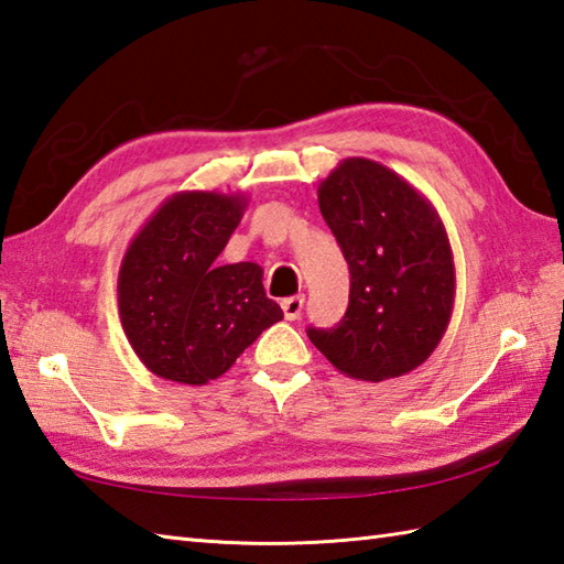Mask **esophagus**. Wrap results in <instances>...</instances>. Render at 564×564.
Masks as SVG:
<instances>
[{
  "label": "esophagus",
  "instance_id": "34e87169",
  "mask_svg": "<svg viewBox=\"0 0 564 564\" xmlns=\"http://www.w3.org/2000/svg\"><path fill=\"white\" fill-rule=\"evenodd\" d=\"M283 307V315L285 319H297L303 315V307H305V297L303 295H293V297H285V301L281 303Z\"/></svg>",
  "mask_w": 564,
  "mask_h": 564
}]
</instances>
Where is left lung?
<instances>
[{
  "mask_svg": "<svg viewBox=\"0 0 564 564\" xmlns=\"http://www.w3.org/2000/svg\"><path fill=\"white\" fill-rule=\"evenodd\" d=\"M349 263V310L307 337L339 373L380 382L422 366L448 329L455 263L431 200L380 162L349 158L317 186Z\"/></svg>",
  "mask_w": 564,
  "mask_h": 564,
  "instance_id": "1",
  "label": "left lung"
}]
</instances>
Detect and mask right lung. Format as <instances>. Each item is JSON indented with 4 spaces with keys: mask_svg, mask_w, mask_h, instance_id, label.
I'll use <instances>...</instances> for the list:
<instances>
[{
    "mask_svg": "<svg viewBox=\"0 0 564 564\" xmlns=\"http://www.w3.org/2000/svg\"><path fill=\"white\" fill-rule=\"evenodd\" d=\"M247 203L242 194L178 191L130 239L118 271V315L154 376L206 386L283 319L259 263L215 261Z\"/></svg>",
    "mask_w": 564,
    "mask_h": 564,
    "instance_id": "right-lung-1",
    "label": "right lung"
}]
</instances>
